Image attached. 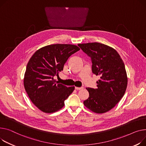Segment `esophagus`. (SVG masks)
Masks as SVG:
<instances>
[{
    "instance_id": "obj_1",
    "label": "esophagus",
    "mask_w": 146,
    "mask_h": 146,
    "mask_svg": "<svg viewBox=\"0 0 146 146\" xmlns=\"http://www.w3.org/2000/svg\"><path fill=\"white\" fill-rule=\"evenodd\" d=\"M83 89V87H75V89L77 90H82Z\"/></svg>"
}]
</instances>
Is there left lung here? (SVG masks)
<instances>
[{
  "mask_svg": "<svg viewBox=\"0 0 146 146\" xmlns=\"http://www.w3.org/2000/svg\"><path fill=\"white\" fill-rule=\"evenodd\" d=\"M81 49L90 56L92 72L100 79L98 88H86L89 93L83 103L90 111L102 114L115 106L127 89L128 78L124 62L114 48L98 42L79 44Z\"/></svg>",
  "mask_w": 146,
  "mask_h": 146,
  "instance_id": "obj_1",
  "label": "left lung"
}]
</instances>
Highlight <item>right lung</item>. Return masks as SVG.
Returning a JSON list of instances; mask_svg holds the SVG:
<instances>
[{
	"label": "right lung",
	"instance_id": "add662e5",
	"mask_svg": "<svg viewBox=\"0 0 146 146\" xmlns=\"http://www.w3.org/2000/svg\"><path fill=\"white\" fill-rule=\"evenodd\" d=\"M80 48L70 44L47 45L36 50L26 66L23 84L32 102L42 111L53 113L64 106L74 86L66 87L54 79L69 57Z\"/></svg>",
	"mask_w": 146,
	"mask_h": 146
}]
</instances>
